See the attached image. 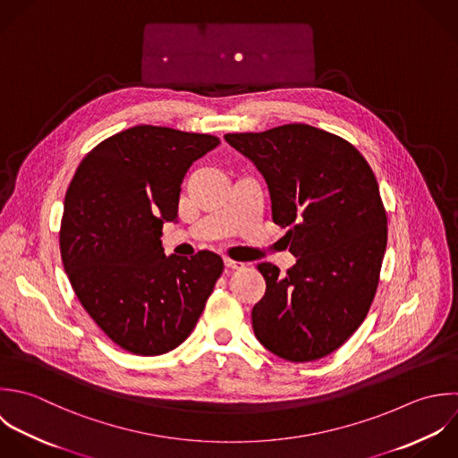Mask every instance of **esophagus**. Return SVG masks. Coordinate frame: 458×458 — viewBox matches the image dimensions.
<instances>
[{
	"label": "esophagus",
	"instance_id": "esophagus-1",
	"mask_svg": "<svg viewBox=\"0 0 458 458\" xmlns=\"http://www.w3.org/2000/svg\"><path fill=\"white\" fill-rule=\"evenodd\" d=\"M225 266L228 269H242L246 264L244 262H239V260H232V259H225Z\"/></svg>",
	"mask_w": 458,
	"mask_h": 458
}]
</instances>
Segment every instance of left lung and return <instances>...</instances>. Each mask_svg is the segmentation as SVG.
I'll use <instances>...</instances> for the list:
<instances>
[{
    "instance_id": "obj_1",
    "label": "left lung",
    "mask_w": 458,
    "mask_h": 458,
    "mask_svg": "<svg viewBox=\"0 0 458 458\" xmlns=\"http://www.w3.org/2000/svg\"><path fill=\"white\" fill-rule=\"evenodd\" d=\"M225 140L264 176L296 257L285 275L259 264L266 294L251 310L255 337L289 362L323 359L362 325L378 287L387 246L378 182L357 148L310 124Z\"/></svg>"
}]
</instances>
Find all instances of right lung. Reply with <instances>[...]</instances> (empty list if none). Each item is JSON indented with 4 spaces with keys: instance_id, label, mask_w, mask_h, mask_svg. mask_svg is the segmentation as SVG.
<instances>
[{
    "instance_id": "obj_1",
    "label": "right lung",
    "mask_w": 458,
    "mask_h": 458,
    "mask_svg": "<svg viewBox=\"0 0 458 458\" xmlns=\"http://www.w3.org/2000/svg\"><path fill=\"white\" fill-rule=\"evenodd\" d=\"M219 139L139 124L80 162L64 199L60 253L80 303L119 348L153 357L196 327L223 260L165 257L162 226L178 219L180 185Z\"/></svg>"
}]
</instances>
